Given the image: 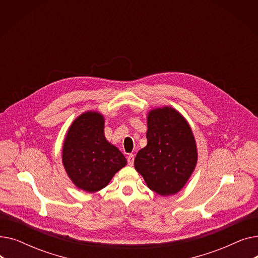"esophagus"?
Listing matches in <instances>:
<instances>
[{
    "instance_id": "34e87169",
    "label": "esophagus",
    "mask_w": 258,
    "mask_h": 258,
    "mask_svg": "<svg viewBox=\"0 0 258 258\" xmlns=\"http://www.w3.org/2000/svg\"><path fill=\"white\" fill-rule=\"evenodd\" d=\"M134 159H135V156H134V154H130L128 156H127V163H128V165H133L134 164Z\"/></svg>"
}]
</instances>
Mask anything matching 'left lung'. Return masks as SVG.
I'll use <instances>...</instances> for the list:
<instances>
[{"instance_id": "obj_1", "label": "left lung", "mask_w": 258, "mask_h": 258, "mask_svg": "<svg viewBox=\"0 0 258 258\" xmlns=\"http://www.w3.org/2000/svg\"><path fill=\"white\" fill-rule=\"evenodd\" d=\"M147 127V145L135 158V168L158 195L177 194L197 164L191 128L180 113L167 106L150 112Z\"/></svg>"}]
</instances>
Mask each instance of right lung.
<instances>
[{
  "mask_svg": "<svg viewBox=\"0 0 258 258\" xmlns=\"http://www.w3.org/2000/svg\"><path fill=\"white\" fill-rule=\"evenodd\" d=\"M103 117L95 112L80 115L72 123L63 143L62 163L73 183L88 192L105 187L126 165L117 147L105 140Z\"/></svg>",
  "mask_w": 258,
  "mask_h": 258,
  "instance_id": "add662e5",
  "label": "right lung"
}]
</instances>
